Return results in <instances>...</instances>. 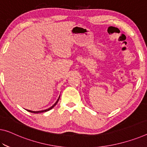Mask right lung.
<instances>
[{
    "mask_svg": "<svg viewBox=\"0 0 147 147\" xmlns=\"http://www.w3.org/2000/svg\"><path fill=\"white\" fill-rule=\"evenodd\" d=\"M60 96H59V97H58V100H56V102L54 104V105L52 106L51 107H50L49 108H47V109H46V110H40V111H32V110H28V112H32V113H35V114H38V113H41V112H47V111H49V110H51L52 108H53L54 107H55V105H56V104L58 103V100H59V99H60Z\"/></svg>",
    "mask_w": 147,
    "mask_h": 147,
    "instance_id": "1",
    "label": "right lung"
}]
</instances>
